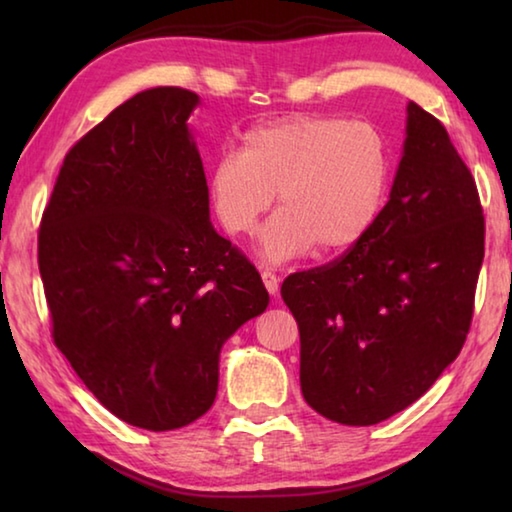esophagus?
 Masks as SVG:
<instances>
[{"label":"esophagus","mask_w":512,"mask_h":512,"mask_svg":"<svg viewBox=\"0 0 512 512\" xmlns=\"http://www.w3.org/2000/svg\"><path fill=\"white\" fill-rule=\"evenodd\" d=\"M262 280H264V287L266 291L271 293V296H275L277 289H280V277H277L271 268H262Z\"/></svg>","instance_id":"34e87169"}]
</instances>
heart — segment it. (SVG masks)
Wrapping results in <instances>:
<instances>
[{
  "instance_id": "obj_1",
  "label": "heart",
  "mask_w": 512,
  "mask_h": 512,
  "mask_svg": "<svg viewBox=\"0 0 512 512\" xmlns=\"http://www.w3.org/2000/svg\"><path fill=\"white\" fill-rule=\"evenodd\" d=\"M391 155L370 121L339 115H289L246 131L239 151H223L207 176V196L232 237L259 232L268 262L311 248L343 250L366 235L384 205Z\"/></svg>"
}]
</instances>
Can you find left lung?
<instances>
[{
	"label": "left lung",
	"instance_id": "8db88e82",
	"mask_svg": "<svg viewBox=\"0 0 512 512\" xmlns=\"http://www.w3.org/2000/svg\"><path fill=\"white\" fill-rule=\"evenodd\" d=\"M391 198L341 257L282 282L300 388L327 420L368 427L429 391L467 339L485 219L445 126L409 103Z\"/></svg>",
	"mask_w": 512,
	"mask_h": 512
}]
</instances>
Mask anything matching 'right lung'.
<instances>
[{"label":"right lung","mask_w":512,"mask_h":512,"mask_svg":"<svg viewBox=\"0 0 512 512\" xmlns=\"http://www.w3.org/2000/svg\"><path fill=\"white\" fill-rule=\"evenodd\" d=\"M196 106L153 88L112 110L65 155L38 232L56 348L112 415L149 431L210 411L223 343L268 305L210 223Z\"/></svg>","instance_id":"add662e5"}]
</instances>
